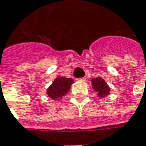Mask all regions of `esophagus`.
<instances>
[{
	"mask_svg": "<svg viewBox=\"0 0 146 146\" xmlns=\"http://www.w3.org/2000/svg\"><path fill=\"white\" fill-rule=\"evenodd\" d=\"M76 80H77V81H81V82H85V81L86 80V78H77Z\"/></svg>",
	"mask_w": 146,
	"mask_h": 146,
	"instance_id": "obj_1",
	"label": "esophagus"
}]
</instances>
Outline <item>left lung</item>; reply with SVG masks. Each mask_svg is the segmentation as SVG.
I'll return each instance as SVG.
<instances>
[{
  "label": "left lung",
  "instance_id": "left-lung-1",
  "mask_svg": "<svg viewBox=\"0 0 146 146\" xmlns=\"http://www.w3.org/2000/svg\"><path fill=\"white\" fill-rule=\"evenodd\" d=\"M92 88L98 93V96L104 98L110 94V88L107 82L102 78H95L91 80Z\"/></svg>",
  "mask_w": 146,
  "mask_h": 146
}]
</instances>
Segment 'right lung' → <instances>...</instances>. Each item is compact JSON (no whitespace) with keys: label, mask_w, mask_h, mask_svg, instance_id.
Listing matches in <instances>:
<instances>
[{"label":"right lung","mask_w":146,"mask_h":146,"mask_svg":"<svg viewBox=\"0 0 146 146\" xmlns=\"http://www.w3.org/2000/svg\"><path fill=\"white\" fill-rule=\"evenodd\" d=\"M73 83L72 78L65 77H57L53 81L52 84L47 90L48 97L52 99L61 98L69 91L71 85Z\"/></svg>","instance_id":"1"}]
</instances>
